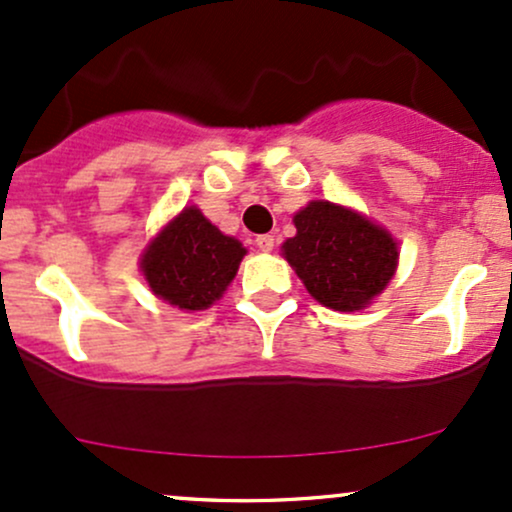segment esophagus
<instances>
[{
  "label": "esophagus",
  "mask_w": 512,
  "mask_h": 512,
  "mask_svg": "<svg viewBox=\"0 0 512 512\" xmlns=\"http://www.w3.org/2000/svg\"><path fill=\"white\" fill-rule=\"evenodd\" d=\"M255 243L262 252H272L274 250V236H269V233H262V236H257Z\"/></svg>",
  "instance_id": "1"
}]
</instances>
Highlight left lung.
I'll use <instances>...</instances> for the list:
<instances>
[{
    "label": "left lung",
    "mask_w": 512,
    "mask_h": 512,
    "mask_svg": "<svg viewBox=\"0 0 512 512\" xmlns=\"http://www.w3.org/2000/svg\"><path fill=\"white\" fill-rule=\"evenodd\" d=\"M293 223L296 236L281 245V252L325 308L363 310L395 276L397 240L358 211L315 199Z\"/></svg>",
    "instance_id": "left-lung-1"
}]
</instances>
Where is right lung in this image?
<instances>
[{
    "label": "right lung",
    "mask_w": 512,
    "mask_h": 512,
    "mask_svg": "<svg viewBox=\"0 0 512 512\" xmlns=\"http://www.w3.org/2000/svg\"><path fill=\"white\" fill-rule=\"evenodd\" d=\"M245 252L197 207H185L146 245L139 264L156 298L180 310H207L236 279Z\"/></svg>",
    "instance_id": "obj_1"
}]
</instances>
